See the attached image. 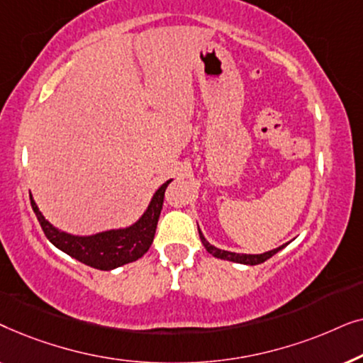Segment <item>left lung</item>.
<instances>
[{
	"label": "left lung",
	"mask_w": 363,
	"mask_h": 363,
	"mask_svg": "<svg viewBox=\"0 0 363 363\" xmlns=\"http://www.w3.org/2000/svg\"><path fill=\"white\" fill-rule=\"evenodd\" d=\"M198 233H200V240H201V242H203V246H205V250H206L208 252H210L211 256L218 257V259H226V261H233V262H240V264H247V266L261 264V262H264V261L269 259L271 256H274L276 252H279V251L282 250V247H286V245H289V242H286V245L276 247V250H271V251L262 252V255H242V252H233V251L220 250V247L213 246L211 242H208L206 238L203 236L200 226H198Z\"/></svg>",
	"instance_id": "1"
}]
</instances>
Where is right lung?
Here are the masks:
<instances>
[{
    "label": "right lung",
    "mask_w": 363,
    "mask_h": 363,
    "mask_svg": "<svg viewBox=\"0 0 363 363\" xmlns=\"http://www.w3.org/2000/svg\"><path fill=\"white\" fill-rule=\"evenodd\" d=\"M170 182L172 180L165 182L153 193L147 210L135 223L123 228L94 233V235H72V233L59 230L39 211L31 193H29V198H31V206L36 213L44 235L57 250L66 252L74 259L81 261L82 264L101 271H112L116 267L137 261L138 257H142L150 250L158 218H160L165 190L170 185Z\"/></svg>",
    "instance_id": "obj_1"
}]
</instances>
